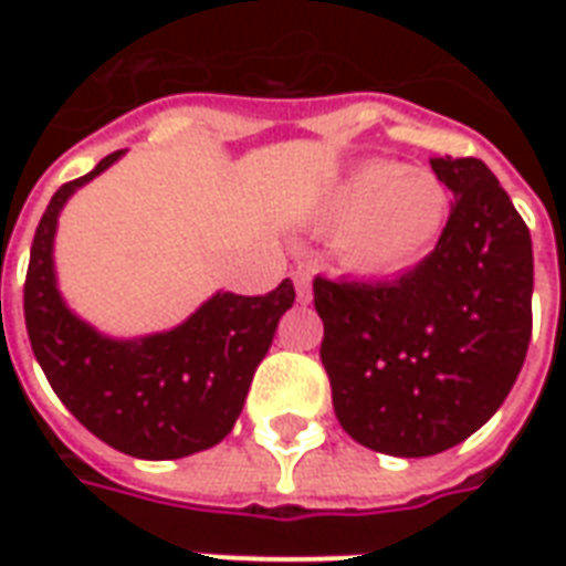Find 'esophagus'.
<instances>
[{
  "label": "esophagus",
  "mask_w": 566,
  "mask_h": 566,
  "mask_svg": "<svg viewBox=\"0 0 566 566\" xmlns=\"http://www.w3.org/2000/svg\"><path fill=\"white\" fill-rule=\"evenodd\" d=\"M294 287H296V300L300 303H308L312 300V275L306 270L294 272Z\"/></svg>",
  "instance_id": "esophagus-1"
}]
</instances>
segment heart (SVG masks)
<instances>
[{"label": "heart", "instance_id": "obj_1", "mask_svg": "<svg viewBox=\"0 0 566 566\" xmlns=\"http://www.w3.org/2000/svg\"><path fill=\"white\" fill-rule=\"evenodd\" d=\"M451 193L430 169L367 160L333 187L324 218L339 227V258L348 270L391 279L416 270L446 233Z\"/></svg>", "mask_w": 566, "mask_h": 566}]
</instances>
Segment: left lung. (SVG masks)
Here are the masks:
<instances>
[{"mask_svg":"<svg viewBox=\"0 0 566 566\" xmlns=\"http://www.w3.org/2000/svg\"><path fill=\"white\" fill-rule=\"evenodd\" d=\"M446 233L394 282L315 279L321 364L352 439L427 458L475 433L506 400L531 343V230L475 157H433Z\"/></svg>","mask_w":566,"mask_h":566,"instance_id":"obj_1","label":"left lung"}]
</instances>
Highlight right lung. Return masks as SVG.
Instances as JSON below:
<instances>
[{
  "label": "right lung",
  "instance_id": "obj_1",
  "mask_svg": "<svg viewBox=\"0 0 566 566\" xmlns=\"http://www.w3.org/2000/svg\"><path fill=\"white\" fill-rule=\"evenodd\" d=\"M120 154L66 181L48 202L32 239L23 318L51 388L93 437L133 458L172 461L218 446L233 430L254 369L296 294L291 279L263 296L214 294L185 324L142 339H108L72 315L56 291V218Z\"/></svg>",
  "mask_w": 566,
  "mask_h": 566
}]
</instances>
